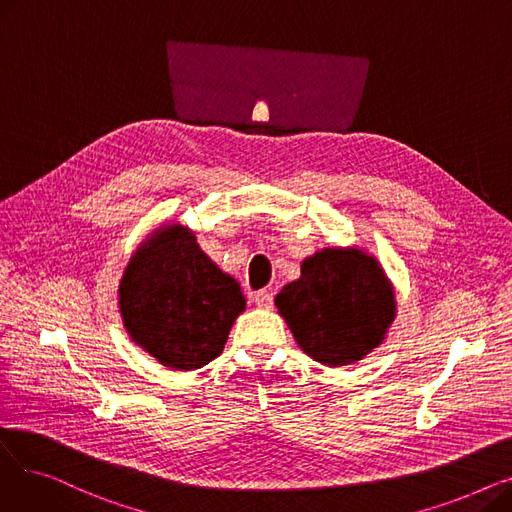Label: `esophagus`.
<instances>
[{
    "mask_svg": "<svg viewBox=\"0 0 512 512\" xmlns=\"http://www.w3.org/2000/svg\"><path fill=\"white\" fill-rule=\"evenodd\" d=\"M253 303H255L257 307L270 309V307L274 305V292H272V290H267V288H263V290H257V292L253 294Z\"/></svg>",
    "mask_w": 512,
    "mask_h": 512,
    "instance_id": "34e87169",
    "label": "esophagus"
}]
</instances>
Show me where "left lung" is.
<instances>
[{
  "label": "left lung",
  "instance_id": "1",
  "mask_svg": "<svg viewBox=\"0 0 512 512\" xmlns=\"http://www.w3.org/2000/svg\"><path fill=\"white\" fill-rule=\"evenodd\" d=\"M276 307L303 351L324 365L359 361L384 340L394 292L382 267L357 249H326L303 261Z\"/></svg>",
  "mask_w": 512,
  "mask_h": 512
}]
</instances>
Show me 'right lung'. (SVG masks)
Instances as JSON below:
<instances>
[{"label": "right lung", "mask_w": 512, "mask_h": 512, "mask_svg": "<svg viewBox=\"0 0 512 512\" xmlns=\"http://www.w3.org/2000/svg\"><path fill=\"white\" fill-rule=\"evenodd\" d=\"M120 311L134 342L161 365L188 371L224 351L245 297L199 249L191 230L170 226L126 267Z\"/></svg>", "instance_id": "obj_1"}]
</instances>
